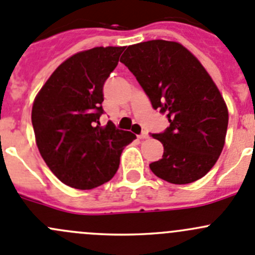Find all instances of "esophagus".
<instances>
[{
	"mask_svg": "<svg viewBox=\"0 0 255 255\" xmlns=\"http://www.w3.org/2000/svg\"><path fill=\"white\" fill-rule=\"evenodd\" d=\"M138 138H139V139H145V138H148V134H146L145 132H142L139 135H138Z\"/></svg>",
	"mask_w": 255,
	"mask_h": 255,
	"instance_id": "1",
	"label": "esophagus"
}]
</instances>
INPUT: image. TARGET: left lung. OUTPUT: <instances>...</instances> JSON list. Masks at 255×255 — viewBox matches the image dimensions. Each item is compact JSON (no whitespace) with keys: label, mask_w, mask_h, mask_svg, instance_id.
<instances>
[{"label":"left lung","mask_w":255,"mask_h":255,"mask_svg":"<svg viewBox=\"0 0 255 255\" xmlns=\"http://www.w3.org/2000/svg\"><path fill=\"white\" fill-rule=\"evenodd\" d=\"M121 63L170 123L151 134L163 143L164 153L149 164L150 170L177 185L206 175L225 145L228 110L201 63L179 43L161 39L129 45Z\"/></svg>","instance_id":"1"}]
</instances>
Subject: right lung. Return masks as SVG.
<instances>
[{"label": "right lung", "instance_id": "add662e5", "mask_svg": "<svg viewBox=\"0 0 255 255\" xmlns=\"http://www.w3.org/2000/svg\"><path fill=\"white\" fill-rule=\"evenodd\" d=\"M123 49L97 47L70 56L51 74L33 104L40 155L54 175L74 189L90 190L110 181L122 150L135 139L111 121L100 127L105 81Z\"/></svg>", "mask_w": 255, "mask_h": 255}]
</instances>
